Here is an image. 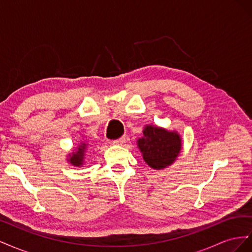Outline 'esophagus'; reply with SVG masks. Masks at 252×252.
I'll list each match as a JSON object with an SVG mask.
<instances>
[{
	"label": "esophagus",
	"instance_id": "34e87169",
	"mask_svg": "<svg viewBox=\"0 0 252 252\" xmlns=\"http://www.w3.org/2000/svg\"><path fill=\"white\" fill-rule=\"evenodd\" d=\"M125 140H126L125 136H121L120 139L114 140L112 143H113V144H116V145H122V144H123V143L125 142Z\"/></svg>",
	"mask_w": 252,
	"mask_h": 252
}]
</instances>
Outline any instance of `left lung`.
<instances>
[{"instance_id": "obj_1", "label": "left lung", "mask_w": 252, "mask_h": 252, "mask_svg": "<svg viewBox=\"0 0 252 252\" xmlns=\"http://www.w3.org/2000/svg\"><path fill=\"white\" fill-rule=\"evenodd\" d=\"M143 134V138L138 141V146L144 161L151 168L162 169L175 161L182 148L180 135L177 132L146 126Z\"/></svg>"}]
</instances>
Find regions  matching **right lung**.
I'll return each mask as SVG.
<instances>
[{
  "label": "right lung",
  "mask_w": 252,
  "mask_h": 252,
  "mask_svg": "<svg viewBox=\"0 0 252 252\" xmlns=\"http://www.w3.org/2000/svg\"><path fill=\"white\" fill-rule=\"evenodd\" d=\"M86 144H82L79 146L78 150L75 152H72V157L69 158V161L73 166H81L83 164V158H84V152L86 150Z\"/></svg>",
  "instance_id": "obj_1"
}]
</instances>
